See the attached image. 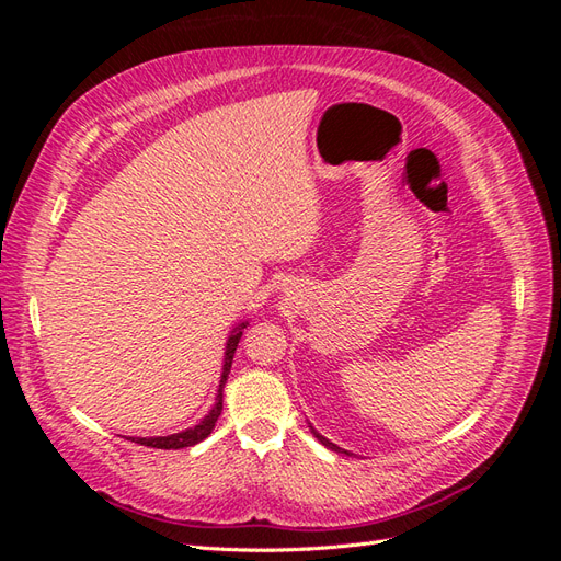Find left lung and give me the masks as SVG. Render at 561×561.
Wrapping results in <instances>:
<instances>
[{"mask_svg": "<svg viewBox=\"0 0 561 561\" xmlns=\"http://www.w3.org/2000/svg\"><path fill=\"white\" fill-rule=\"evenodd\" d=\"M309 428H311V433H313V435L318 437V443H320V445H325L328 449H332V451H339V454H348L346 449H342V447H336L334 443H330V439H328V437H322V435H320V433H318V431H316L313 426H309Z\"/></svg>", "mask_w": 561, "mask_h": 561, "instance_id": "8db88e82", "label": "left lung"}]
</instances>
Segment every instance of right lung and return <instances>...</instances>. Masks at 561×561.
<instances>
[{"label": "right lung", "mask_w": 561, "mask_h": 561, "mask_svg": "<svg viewBox=\"0 0 561 561\" xmlns=\"http://www.w3.org/2000/svg\"><path fill=\"white\" fill-rule=\"evenodd\" d=\"M245 325H248V322H241L239 328H233V332L227 339L225 365H222V377H219V390H217V398H215V407L206 416H203V421H198L194 428H186L182 433H173V435H165V437H133L130 443H138V445H145V447H154V449H182V447L198 445L201 439H206L213 433L219 414H222V390H225L229 369H231V363H233L236 346H239V342H241V334H243Z\"/></svg>", "instance_id": "right-lung-1"}]
</instances>
